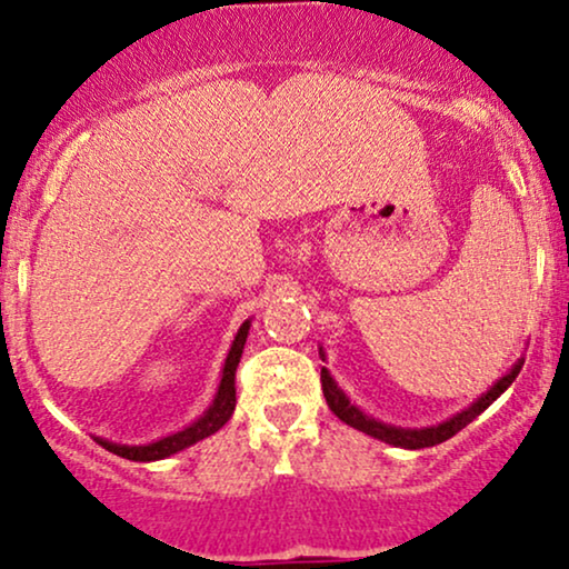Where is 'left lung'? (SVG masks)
<instances>
[{"mask_svg": "<svg viewBox=\"0 0 569 569\" xmlns=\"http://www.w3.org/2000/svg\"><path fill=\"white\" fill-rule=\"evenodd\" d=\"M320 357L326 359V351H322V347H320ZM522 362H525V357L517 359V362L512 365V370H509L507 376H501L499 380H496V383L488 388L486 393H480V397L472 401L470 407H465L462 412L446 417L443 422H438V426H428V428L388 426V422L376 420V417H370L368 412H362V409H359L355 401H351L347 393H343V388L336 383V378L330 376L328 368H322L320 380H322V393H326V401H328L330 412H333L338 420H343V422H347V426L362 430V433H368L372 438H378V441L399 446V449H428V446L443 443L446 438L457 436L459 430L470 426V422L476 420L480 412H486V409L491 407L493 401L499 399L509 386H512V380L520 376Z\"/></svg>", "mask_w": 569, "mask_h": 569, "instance_id": "1", "label": "left lung"}]
</instances>
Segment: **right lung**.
Segmentation results:
<instances>
[{
  "label": "right lung",
  "mask_w": 569,
  "mask_h": 569,
  "mask_svg": "<svg viewBox=\"0 0 569 569\" xmlns=\"http://www.w3.org/2000/svg\"><path fill=\"white\" fill-rule=\"evenodd\" d=\"M251 320H243L239 333H236L231 351H228L226 365H222V376H220V386L214 391L212 405L201 412L191 426H186L183 430H176V433L157 438L152 443H114L110 438L93 436V441H99V446H104L107 451L112 455L123 457V459H133V462H157V459H168L178 451L189 449L201 438L218 433V430L231 420L233 409H236V368H239L241 355H243V343H247Z\"/></svg>",
  "instance_id": "obj_1"
}]
</instances>
